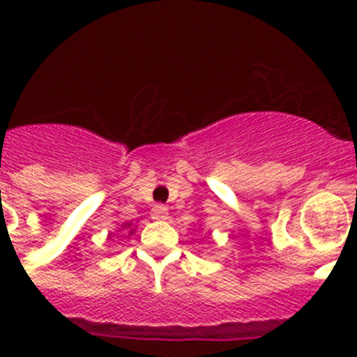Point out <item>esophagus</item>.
I'll list each match as a JSON object with an SVG mask.
<instances>
[{
    "label": "esophagus",
    "instance_id": "esophagus-1",
    "mask_svg": "<svg viewBox=\"0 0 357 357\" xmlns=\"http://www.w3.org/2000/svg\"><path fill=\"white\" fill-rule=\"evenodd\" d=\"M151 218H153V220H157V222H162V220H166V218H168V207L162 206V204H157V206L151 209Z\"/></svg>",
    "mask_w": 357,
    "mask_h": 357
}]
</instances>
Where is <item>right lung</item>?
Returning <instances> with one entry per match:
<instances>
[{
  "instance_id": "obj_1",
  "label": "right lung",
  "mask_w": 357,
  "mask_h": 357,
  "mask_svg": "<svg viewBox=\"0 0 357 357\" xmlns=\"http://www.w3.org/2000/svg\"><path fill=\"white\" fill-rule=\"evenodd\" d=\"M123 227H125V225H123ZM127 227H128V223H127Z\"/></svg>"
}]
</instances>
